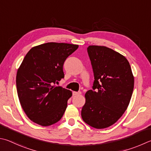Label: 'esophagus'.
I'll return each mask as SVG.
<instances>
[{
  "instance_id": "obj_1",
  "label": "esophagus",
  "mask_w": 151,
  "mask_h": 151,
  "mask_svg": "<svg viewBox=\"0 0 151 151\" xmlns=\"http://www.w3.org/2000/svg\"><path fill=\"white\" fill-rule=\"evenodd\" d=\"M81 94V92H73V96H77V95H80Z\"/></svg>"
}]
</instances>
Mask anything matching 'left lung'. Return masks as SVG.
<instances>
[{"label":"left lung","mask_w":151,"mask_h":151,"mask_svg":"<svg viewBox=\"0 0 151 151\" xmlns=\"http://www.w3.org/2000/svg\"><path fill=\"white\" fill-rule=\"evenodd\" d=\"M94 76L93 90L85 94L81 116L96 129L114 124L129 104L134 88V76L127 59L106 46L87 48Z\"/></svg>","instance_id":"1"}]
</instances>
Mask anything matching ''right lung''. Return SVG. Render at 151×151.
Returning <instances> with one entry per match:
<instances>
[{"mask_svg": "<svg viewBox=\"0 0 151 151\" xmlns=\"http://www.w3.org/2000/svg\"><path fill=\"white\" fill-rule=\"evenodd\" d=\"M78 47L49 42L32 47L24 57L16 74V88L22 108L33 122L45 127L63 116L72 92L54 84L64 78V62Z\"/></svg>", "mask_w": 151, "mask_h": 151, "instance_id": "add662e5", "label": "right lung"}]
</instances>
